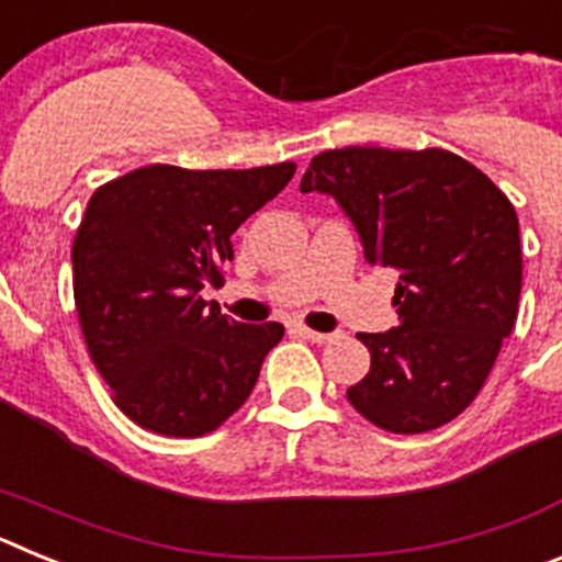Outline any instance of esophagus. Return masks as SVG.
<instances>
[{"instance_id":"esophagus-1","label":"esophagus","mask_w":562,"mask_h":562,"mask_svg":"<svg viewBox=\"0 0 562 562\" xmlns=\"http://www.w3.org/2000/svg\"><path fill=\"white\" fill-rule=\"evenodd\" d=\"M295 331H297V335H301V337H306V340H312V342H329L331 337H335V335H329V331H315V329H306V326H301V324L295 326Z\"/></svg>"}]
</instances>
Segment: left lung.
I'll return each mask as SVG.
<instances>
[{
    "instance_id": "8db88e82",
    "label": "left lung",
    "mask_w": 562,
    "mask_h": 562,
    "mask_svg": "<svg viewBox=\"0 0 562 562\" xmlns=\"http://www.w3.org/2000/svg\"><path fill=\"white\" fill-rule=\"evenodd\" d=\"M312 191L340 205L371 265L400 278V324L357 335L371 369L346 396L391 434L448 425L479 396L518 317L524 267L513 202L445 148L324 151L301 180V193Z\"/></svg>"
}]
</instances>
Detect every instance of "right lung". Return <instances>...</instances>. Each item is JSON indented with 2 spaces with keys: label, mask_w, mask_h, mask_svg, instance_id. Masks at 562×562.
Returning a JSON list of instances; mask_svg holds the SVG:
<instances>
[{
  "label": "right lung",
  "mask_w": 562,
  "mask_h": 562,
  "mask_svg": "<svg viewBox=\"0 0 562 562\" xmlns=\"http://www.w3.org/2000/svg\"><path fill=\"white\" fill-rule=\"evenodd\" d=\"M292 173L146 166L92 193L72 245L78 321L114 405L140 428L211 434L256 389L284 326L238 324L202 290L222 284L231 236Z\"/></svg>",
  "instance_id": "add662e5"
}]
</instances>
